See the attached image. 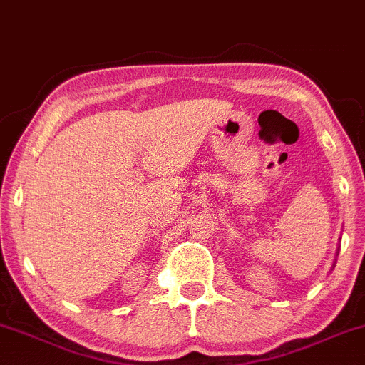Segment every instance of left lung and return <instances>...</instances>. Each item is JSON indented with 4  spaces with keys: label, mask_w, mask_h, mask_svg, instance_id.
<instances>
[{
    "label": "left lung",
    "mask_w": 365,
    "mask_h": 365,
    "mask_svg": "<svg viewBox=\"0 0 365 365\" xmlns=\"http://www.w3.org/2000/svg\"><path fill=\"white\" fill-rule=\"evenodd\" d=\"M333 267H335V265H333Z\"/></svg>",
    "instance_id": "left-lung-1"
}]
</instances>
